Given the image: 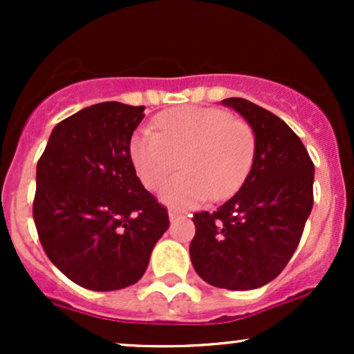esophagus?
Wrapping results in <instances>:
<instances>
[{
  "mask_svg": "<svg viewBox=\"0 0 354 354\" xmlns=\"http://www.w3.org/2000/svg\"><path fill=\"white\" fill-rule=\"evenodd\" d=\"M168 216H169V221H174V219L180 216V213H178V211H174V209H169Z\"/></svg>",
  "mask_w": 354,
  "mask_h": 354,
  "instance_id": "1",
  "label": "esophagus"
}]
</instances>
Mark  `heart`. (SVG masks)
<instances>
[{"label": "heart", "instance_id": "heart-1", "mask_svg": "<svg viewBox=\"0 0 354 354\" xmlns=\"http://www.w3.org/2000/svg\"><path fill=\"white\" fill-rule=\"evenodd\" d=\"M160 133L140 129L131 138L129 154L148 189L161 191V200L176 208L231 196L250 173L254 138L250 126L218 108L181 106L156 116Z\"/></svg>", "mask_w": 354, "mask_h": 354}]
</instances>
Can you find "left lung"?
<instances>
[{
    "instance_id": "8db88e82",
    "label": "left lung",
    "mask_w": 354,
    "mask_h": 354,
    "mask_svg": "<svg viewBox=\"0 0 354 354\" xmlns=\"http://www.w3.org/2000/svg\"><path fill=\"white\" fill-rule=\"evenodd\" d=\"M254 135L253 165L233 198L214 213H194L189 256L211 286H265L284 270L313 208L315 165L296 133L268 109L226 98Z\"/></svg>"
}]
</instances>
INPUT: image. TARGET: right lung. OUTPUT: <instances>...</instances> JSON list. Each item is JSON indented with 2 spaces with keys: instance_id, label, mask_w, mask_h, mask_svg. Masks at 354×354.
<instances>
[{
  "instance_id": "add662e5",
  "label": "right lung",
  "mask_w": 354,
  "mask_h": 354,
  "mask_svg": "<svg viewBox=\"0 0 354 354\" xmlns=\"http://www.w3.org/2000/svg\"><path fill=\"white\" fill-rule=\"evenodd\" d=\"M143 111L118 101L81 109L53 128L36 166L39 241L53 265L86 290L140 281L169 226L129 154Z\"/></svg>"
}]
</instances>
